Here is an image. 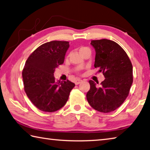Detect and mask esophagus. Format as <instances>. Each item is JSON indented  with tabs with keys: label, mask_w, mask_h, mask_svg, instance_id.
<instances>
[{
	"label": "esophagus",
	"mask_w": 150,
	"mask_h": 150,
	"mask_svg": "<svg viewBox=\"0 0 150 150\" xmlns=\"http://www.w3.org/2000/svg\"><path fill=\"white\" fill-rule=\"evenodd\" d=\"M82 82H83V80L77 79V80H75V84H80L81 83H82Z\"/></svg>",
	"instance_id": "esophagus-1"
}]
</instances>
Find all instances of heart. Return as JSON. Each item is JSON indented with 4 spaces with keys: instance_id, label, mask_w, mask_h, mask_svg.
I'll return each mask as SVG.
<instances>
[{
    "instance_id": "obj_1",
    "label": "heart",
    "mask_w": 150,
    "mask_h": 150,
    "mask_svg": "<svg viewBox=\"0 0 150 150\" xmlns=\"http://www.w3.org/2000/svg\"><path fill=\"white\" fill-rule=\"evenodd\" d=\"M85 48H84V47H83V48H81L80 49V51H81V50H84V49H85Z\"/></svg>"
}]
</instances>
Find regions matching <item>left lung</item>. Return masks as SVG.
<instances>
[{
	"label": "left lung",
	"instance_id": "1",
	"mask_svg": "<svg viewBox=\"0 0 150 150\" xmlns=\"http://www.w3.org/2000/svg\"><path fill=\"white\" fill-rule=\"evenodd\" d=\"M91 44L96 51L94 67L99 68L105 79L100 87L89 81L91 88L86 94L87 101L98 111L111 112L129 94L133 81L131 62L121 46L113 40H94Z\"/></svg>",
	"mask_w": 150,
	"mask_h": 150
}]
</instances>
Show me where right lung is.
I'll list each match as a JSON object with an SVG mask.
<instances>
[{
    "instance_id": "add662e5",
    "label": "right lung",
    "mask_w": 150,
    "mask_h": 150,
    "mask_svg": "<svg viewBox=\"0 0 150 150\" xmlns=\"http://www.w3.org/2000/svg\"><path fill=\"white\" fill-rule=\"evenodd\" d=\"M69 42L53 41L40 45L29 56L22 71L24 90L31 102L45 112L66 104L75 84L69 80L56 82L55 69L64 63Z\"/></svg>"
}]
</instances>
